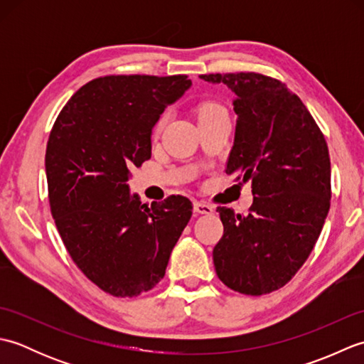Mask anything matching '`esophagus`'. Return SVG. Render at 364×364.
Here are the masks:
<instances>
[{
    "mask_svg": "<svg viewBox=\"0 0 364 364\" xmlns=\"http://www.w3.org/2000/svg\"><path fill=\"white\" fill-rule=\"evenodd\" d=\"M194 211L198 214H213L214 208L205 202H194Z\"/></svg>",
    "mask_w": 364,
    "mask_h": 364,
    "instance_id": "1",
    "label": "esophagus"
}]
</instances>
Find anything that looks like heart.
<instances>
[{
	"mask_svg": "<svg viewBox=\"0 0 364 364\" xmlns=\"http://www.w3.org/2000/svg\"><path fill=\"white\" fill-rule=\"evenodd\" d=\"M214 109H219L218 106H214V105H205L202 109H200V114H206V112H211V111H214ZM162 123H164V119H161L159 122H158V125H156V131L162 127Z\"/></svg>",
	"mask_w": 364,
	"mask_h": 364,
	"instance_id": "heart-1",
	"label": "heart"
}]
</instances>
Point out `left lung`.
<instances>
[{"label":"left lung","instance_id":"1","mask_svg":"<svg viewBox=\"0 0 364 364\" xmlns=\"http://www.w3.org/2000/svg\"><path fill=\"white\" fill-rule=\"evenodd\" d=\"M233 92L237 115L228 175L252 181L249 214L219 206L223 236L213 250L215 274L247 296L269 294L304 266L330 210L326 137L300 98L259 73L202 75Z\"/></svg>","mask_w":364,"mask_h":364}]
</instances>
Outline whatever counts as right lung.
I'll use <instances>...</instances> for the list:
<instances>
[{
    "label": "right lung",
    "mask_w": 364,
    "mask_h": 364,
    "mask_svg": "<svg viewBox=\"0 0 364 364\" xmlns=\"http://www.w3.org/2000/svg\"><path fill=\"white\" fill-rule=\"evenodd\" d=\"M191 86L186 75L105 76L54 122L45 154L51 214L75 264L111 296L156 286L192 215L186 197L149 206L128 184L129 170L151 158L161 114Z\"/></svg>",
    "instance_id": "obj_1"
}]
</instances>
